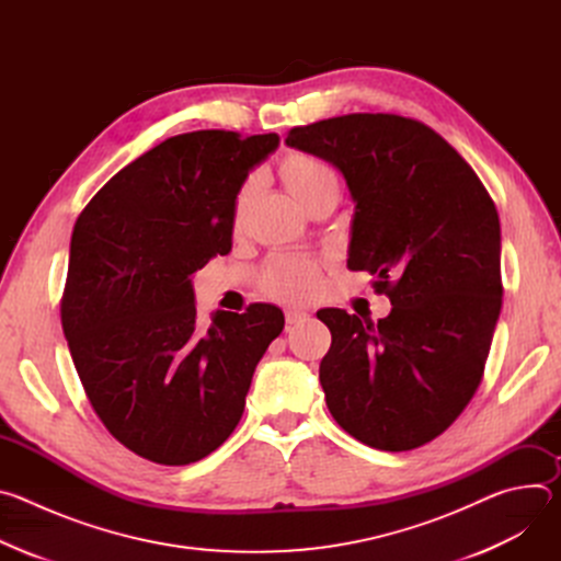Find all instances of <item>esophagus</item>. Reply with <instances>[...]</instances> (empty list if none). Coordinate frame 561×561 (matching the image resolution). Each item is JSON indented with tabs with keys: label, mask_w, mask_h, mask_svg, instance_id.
I'll list each match as a JSON object with an SVG mask.
<instances>
[{
	"label": "esophagus",
	"mask_w": 561,
	"mask_h": 561,
	"mask_svg": "<svg viewBox=\"0 0 561 561\" xmlns=\"http://www.w3.org/2000/svg\"><path fill=\"white\" fill-rule=\"evenodd\" d=\"M286 324H299V322H306V319H308V312L306 310H297V308H288L286 312Z\"/></svg>",
	"instance_id": "34e87169"
}]
</instances>
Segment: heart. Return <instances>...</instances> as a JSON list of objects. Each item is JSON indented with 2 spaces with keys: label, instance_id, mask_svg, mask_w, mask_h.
Segmentation results:
<instances>
[{
  "label": "heart",
  "instance_id": "obj_1",
  "mask_svg": "<svg viewBox=\"0 0 561 561\" xmlns=\"http://www.w3.org/2000/svg\"><path fill=\"white\" fill-rule=\"evenodd\" d=\"M277 173L288 188V193L308 208L319 197L329 193H340V180L335 171L322 162L319 157L306 154V152H288L282 157L277 167ZM257 182L255 178H249L242 186L237 188L230 206V224L232 228H242L247 221V215L251 210V204L255 199ZM319 262L312 257H299V255H277L266 262L262 271V290L264 295L299 304L310 299L319 288Z\"/></svg>",
  "mask_w": 561,
  "mask_h": 561
}]
</instances>
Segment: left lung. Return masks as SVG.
Returning <instances> with one entry per match:
<instances>
[{"label":"left lung","mask_w":561,"mask_h":561,"mask_svg":"<svg viewBox=\"0 0 561 561\" xmlns=\"http://www.w3.org/2000/svg\"><path fill=\"white\" fill-rule=\"evenodd\" d=\"M286 144L331 162L355 202L348 268L392 310L375 324L317 317L333 342L319 381L335 422L377 450L442 435L482 381L502 310L497 208L466 159L426 124L353 113L290 128Z\"/></svg>","instance_id":"obj_1"}]
</instances>
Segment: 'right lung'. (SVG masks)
Segmentation results:
<instances>
[{
	"mask_svg": "<svg viewBox=\"0 0 561 561\" xmlns=\"http://www.w3.org/2000/svg\"><path fill=\"white\" fill-rule=\"evenodd\" d=\"M275 133L195 130L150 148L89 202L70 237L61 329L89 402L135 455L186 466L242 420L284 312L197 322L193 273L232 247L230 206Z\"/></svg>",
	"mask_w": 561,
	"mask_h": 561,
	"instance_id": "right-lung-1",
	"label": "right lung"
}]
</instances>
